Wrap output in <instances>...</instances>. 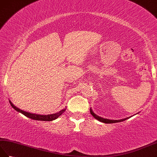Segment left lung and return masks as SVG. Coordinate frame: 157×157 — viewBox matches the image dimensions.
Returning a JSON list of instances; mask_svg holds the SVG:
<instances>
[{
  "label": "left lung",
  "instance_id": "obj_1",
  "mask_svg": "<svg viewBox=\"0 0 157 157\" xmlns=\"http://www.w3.org/2000/svg\"><path fill=\"white\" fill-rule=\"evenodd\" d=\"M90 113L91 115L94 117L96 119L98 120L99 121L101 122H102V123H118V122H121V121H125V120L129 119V117H127V118H125V119H119V120H112V119H105V118H102L101 117H100L97 115H96L95 113L93 112L92 110L90 108Z\"/></svg>",
  "mask_w": 157,
  "mask_h": 157
}]
</instances>
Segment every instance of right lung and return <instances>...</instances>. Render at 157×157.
Returning <instances> with one entry per match:
<instances>
[{
	"mask_svg": "<svg viewBox=\"0 0 157 157\" xmlns=\"http://www.w3.org/2000/svg\"><path fill=\"white\" fill-rule=\"evenodd\" d=\"M9 102H10V105H11L12 107L14 109L15 111H17L19 113H22L23 115H24L25 116H26L28 118H30V119H34V120H37V121H53V120L57 119L59 116H61L66 110V108H65V109L61 110V111L57 112V113H54V114L38 115V114H35V113H31L29 112H26L25 111H23V110H21L20 109L17 107V106H15L10 101H9Z\"/></svg>",
	"mask_w": 157,
	"mask_h": 157,
	"instance_id": "1",
	"label": "right lung"
}]
</instances>
